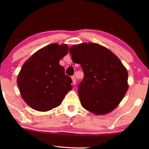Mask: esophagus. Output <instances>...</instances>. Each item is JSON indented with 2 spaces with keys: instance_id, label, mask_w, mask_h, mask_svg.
<instances>
[{
  "instance_id": "34e87169",
  "label": "esophagus",
  "mask_w": 149,
  "mask_h": 149,
  "mask_svg": "<svg viewBox=\"0 0 149 149\" xmlns=\"http://www.w3.org/2000/svg\"><path fill=\"white\" fill-rule=\"evenodd\" d=\"M72 85H75L76 84V79H75L74 76L72 77Z\"/></svg>"
}]
</instances>
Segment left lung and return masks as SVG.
I'll list each match as a JSON object with an SVG mask.
<instances>
[{"mask_svg":"<svg viewBox=\"0 0 149 149\" xmlns=\"http://www.w3.org/2000/svg\"><path fill=\"white\" fill-rule=\"evenodd\" d=\"M70 53L84 73L78 89L81 106L97 115L111 113L129 88L127 69L115 54L97 43L74 45Z\"/></svg>","mask_w":149,"mask_h":149,"instance_id":"8db88e82","label":"left lung"}]
</instances>
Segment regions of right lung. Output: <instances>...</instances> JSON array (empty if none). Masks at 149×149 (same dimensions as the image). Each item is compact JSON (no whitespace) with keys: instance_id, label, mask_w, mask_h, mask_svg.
Listing matches in <instances>:
<instances>
[{"instance_id":"right-lung-1","label":"right lung","mask_w":149,"mask_h":149,"mask_svg":"<svg viewBox=\"0 0 149 149\" xmlns=\"http://www.w3.org/2000/svg\"><path fill=\"white\" fill-rule=\"evenodd\" d=\"M66 44H50L40 49L24 62L17 84L22 99L34 110L46 112L60 106L72 89L60 60L68 54Z\"/></svg>"}]
</instances>
